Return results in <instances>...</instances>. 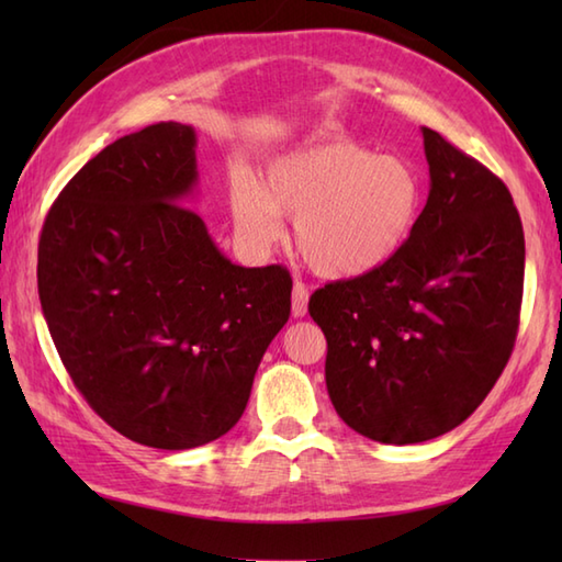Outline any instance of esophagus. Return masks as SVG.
Returning a JSON list of instances; mask_svg holds the SVG:
<instances>
[{
    "label": "esophagus",
    "instance_id": "obj_1",
    "mask_svg": "<svg viewBox=\"0 0 562 562\" xmlns=\"http://www.w3.org/2000/svg\"><path fill=\"white\" fill-rule=\"evenodd\" d=\"M306 304H308L306 284L294 282V288H292V316L294 318H304L306 316Z\"/></svg>",
    "mask_w": 562,
    "mask_h": 562
}]
</instances>
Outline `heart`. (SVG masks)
Wrapping results in <instances>:
<instances>
[{"instance_id": "heart-1", "label": "heart", "mask_w": 562, "mask_h": 562, "mask_svg": "<svg viewBox=\"0 0 562 562\" xmlns=\"http://www.w3.org/2000/svg\"><path fill=\"white\" fill-rule=\"evenodd\" d=\"M420 207L423 183L408 161L350 139L294 149L268 166L262 186L244 176L232 188L236 229L248 244H278L280 217H290L302 260L330 280L384 266L408 241Z\"/></svg>"}]
</instances>
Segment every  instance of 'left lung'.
<instances>
[{"instance_id": "left-lung-1", "label": "left lung", "mask_w": 562, "mask_h": 562, "mask_svg": "<svg viewBox=\"0 0 562 562\" xmlns=\"http://www.w3.org/2000/svg\"><path fill=\"white\" fill-rule=\"evenodd\" d=\"M427 205L384 266L308 300L328 342L333 408L381 445L461 425L515 348L524 229L507 186L429 127Z\"/></svg>"}]
</instances>
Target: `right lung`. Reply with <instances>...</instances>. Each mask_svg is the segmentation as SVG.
<instances>
[{
	"mask_svg": "<svg viewBox=\"0 0 562 562\" xmlns=\"http://www.w3.org/2000/svg\"><path fill=\"white\" fill-rule=\"evenodd\" d=\"M195 130L157 123L87 161L47 212L38 294L75 386L123 437L193 449L244 415L290 318L282 266L241 268L186 207Z\"/></svg>",
	"mask_w": 562,
	"mask_h": 562,
	"instance_id": "add662e5",
	"label": "right lung"
}]
</instances>
